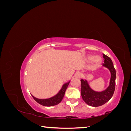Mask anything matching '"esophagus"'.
Instances as JSON below:
<instances>
[{
    "instance_id": "obj_1",
    "label": "esophagus",
    "mask_w": 131,
    "mask_h": 131,
    "mask_svg": "<svg viewBox=\"0 0 131 131\" xmlns=\"http://www.w3.org/2000/svg\"><path fill=\"white\" fill-rule=\"evenodd\" d=\"M75 77H76L77 78H80L82 77V74L81 73H80V72H78V73H77L76 74H75Z\"/></svg>"
}]
</instances>
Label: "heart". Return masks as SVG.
<instances>
[{
	"label": "heart",
	"mask_w": 131,
	"mask_h": 131,
	"mask_svg": "<svg viewBox=\"0 0 131 131\" xmlns=\"http://www.w3.org/2000/svg\"><path fill=\"white\" fill-rule=\"evenodd\" d=\"M87 61L88 62H92L95 66H97L99 64L102 62V58L101 56H93L92 55H91V56H89L88 58H87Z\"/></svg>",
	"instance_id": "1"
}]
</instances>
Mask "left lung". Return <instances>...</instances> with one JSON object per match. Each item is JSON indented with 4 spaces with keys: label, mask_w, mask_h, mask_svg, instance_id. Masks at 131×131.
<instances>
[{
    "label": "left lung",
    "mask_w": 131,
    "mask_h": 131,
    "mask_svg": "<svg viewBox=\"0 0 131 131\" xmlns=\"http://www.w3.org/2000/svg\"><path fill=\"white\" fill-rule=\"evenodd\" d=\"M104 63L102 66L108 69L111 74L109 85L105 90L97 92L90 88L87 80L81 79V94L82 100L89 105L97 107L104 104L112 97L115 89L116 70L113 62L108 56L103 54Z\"/></svg>",
    "instance_id": "obj_1"
}]
</instances>
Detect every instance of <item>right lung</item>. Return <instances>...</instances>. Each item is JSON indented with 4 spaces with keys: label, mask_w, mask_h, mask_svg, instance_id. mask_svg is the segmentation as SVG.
I'll use <instances>...</instances> for the list:
<instances>
[{
    "label": "right lung",
    "mask_w": 131,
    "mask_h": 131,
    "mask_svg": "<svg viewBox=\"0 0 131 131\" xmlns=\"http://www.w3.org/2000/svg\"><path fill=\"white\" fill-rule=\"evenodd\" d=\"M70 81L63 84L61 89L59 90V92L56 95H54V96L51 98L47 99H39L34 97L32 94H31V96L33 97L35 101L42 105L45 106H51L57 105L63 100V98L65 94V92L67 88H68Z\"/></svg>",
    "instance_id": "1"
}]
</instances>
